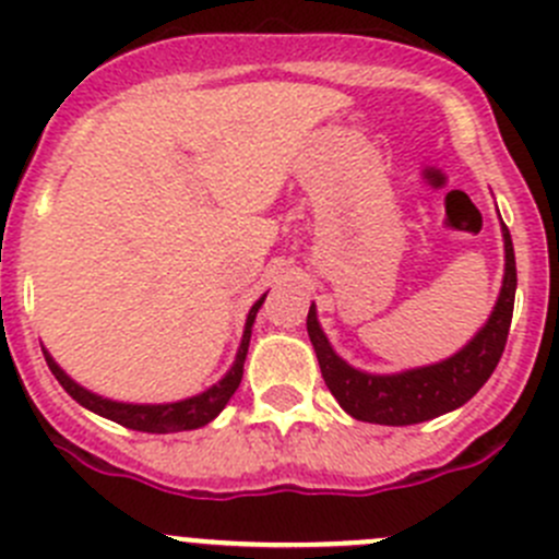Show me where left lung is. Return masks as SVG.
Wrapping results in <instances>:
<instances>
[{
    "label": "left lung",
    "mask_w": 559,
    "mask_h": 559,
    "mask_svg": "<svg viewBox=\"0 0 559 559\" xmlns=\"http://www.w3.org/2000/svg\"><path fill=\"white\" fill-rule=\"evenodd\" d=\"M504 237V281L499 300L493 306L491 317L483 325V331L455 353L452 358L430 367L408 369L397 374H369L361 369H353L350 364L333 353L331 342L322 333L317 322V309L311 304L309 338L314 344L317 361H320L322 378L347 414L358 421H372V425H419V421L436 419L447 411L461 408L463 403L477 394L497 369L499 358L508 344L510 320H513L515 300V253L513 239L508 226H502Z\"/></svg>",
    "instance_id": "8db88e82"
}]
</instances>
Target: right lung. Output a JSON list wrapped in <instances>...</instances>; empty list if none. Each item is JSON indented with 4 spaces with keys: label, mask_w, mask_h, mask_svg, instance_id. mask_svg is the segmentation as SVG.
Here are the masks:
<instances>
[{
    "label": "right lung",
    "mask_w": 559,
    "mask_h": 559,
    "mask_svg": "<svg viewBox=\"0 0 559 559\" xmlns=\"http://www.w3.org/2000/svg\"><path fill=\"white\" fill-rule=\"evenodd\" d=\"M267 297V295H264ZM264 297H259L250 309L248 322H245V333H242V344H239L237 358H234V367L228 369L226 378L221 383H215L212 389H206L203 394H195L190 400H181V403H168V405H132V403H115V400H104L93 391L82 389L80 383L68 378L60 367L55 364V358L44 350L46 364H49L51 374L60 380L62 389L71 394L80 405H85L87 411L93 414L104 416V419H112L118 425L129 427V430H140V432H181V430H195V427L209 425V421L215 419L226 403L231 400V394L237 391L239 380H242V367H245V356H248V344H250V328H253L255 311L262 309Z\"/></svg>",
    "instance_id": "1"
}]
</instances>
